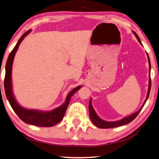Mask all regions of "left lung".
Masks as SVG:
<instances>
[{"label": "left lung", "instance_id": "obj_1", "mask_svg": "<svg viewBox=\"0 0 159 159\" xmlns=\"http://www.w3.org/2000/svg\"><path fill=\"white\" fill-rule=\"evenodd\" d=\"M134 34L136 35L137 40H138L139 42L142 45L141 40L139 39V35L136 34V33H135L133 31ZM148 56V65H149V77H150V73H151V62H150V59H149V57L148 53H146ZM151 77L149 78V84H148V93L147 96H146V100L144 101V103L142 106L141 107L140 109H139L138 111H136V113H133V114L129 116H126L122 119H120L119 120H116V121H106V120H104L103 119L98 116V115L96 114V111L93 109V106H92V103H91V100L92 99L91 98L90 100V103H89V116H90V118H91V121L93 122V124L97 126L98 128H100V129H111V128H115V127H118V126H121V125H125L131 122L133 120L136 118L139 113L141 112V111L142 108H143V106L145 105V103L147 101V99L148 98L149 96V93H150V91H151Z\"/></svg>", "mask_w": 159, "mask_h": 159}]
</instances>
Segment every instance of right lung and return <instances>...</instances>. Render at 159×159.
<instances>
[{
  "instance_id": "1",
  "label": "right lung",
  "mask_w": 159,
  "mask_h": 159,
  "mask_svg": "<svg viewBox=\"0 0 159 159\" xmlns=\"http://www.w3.org/2000/svg\"><path fill=\"white\" fill-rule=\"evenodd\" d=\"M31 30H28L25 32L22 36L18 40L17 44L14 47L10 54H9L8 60H7L6 64V75H5L4 80V88L5 92H6V98L8 99L9 103L13 110L18 115V116L25 122V124L36 125V126L41 127H51L56 125L61 121L64 116L65 113L67 109V107L69 104L70 98L75 92L81 88V86H79L74 89H73L66 97V101L62 105L59 107L55 108V109L50 111H42L34 109H27L20 106L16 101L15 97L13 96V91H12V66H13V59L15 57L16 53L19 47V45L24 39L26 35L30 34Z\"/></svg>"
}]
</instances>
